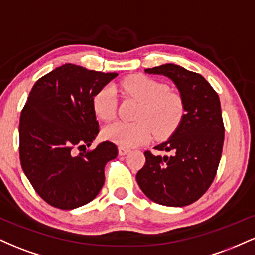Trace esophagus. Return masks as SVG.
<instances>
[{
    "label": "esophagus",
    "mask_w": 255,
    "mask_h": 255,
    "mask_svg": "<svg viewBox=\"0 0 255 255\" xmlns=\"http://www.w3.org/2000/svg\"><path fill=\"white\" fill-rule=\"evenodd\" d=\"M129 148H126V147H122V146H120L119 147V154L120 156H125V154L129 153Z\"/></svg>",
    "instance_id": "1"
}]
</instances>
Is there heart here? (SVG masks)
<instances>
[{
	"instance_id": "b5f03b06",
	"label": "heart",
	"mask_w": 255,
	"mask_h": 255,
	"mask_svg": "<svg viewBox=\"0 0 255 255\" xmlns=\"http://www.w3.org/2000/svg\"><path fill=\"white\" fill-rule=\"evenodd\" d=\"M127 97L140 102L134 124L115 122L103 129L107 140L122 147H134L152 136L164 139L180 126L184 115V102L176 91L145 75H130L120 83ZM93 111L103 121H110L116 114V93L113 86H104L93 96Z\"/></svg>"
}]
</instances>
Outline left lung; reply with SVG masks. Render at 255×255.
Masks as SVG:
<instances>
[{"label":"left lung","instance_id":"1","mask_svg":"<svg viewBox=\"0 0 255 255\" xmlns=\"http://www.w3.org/2000/svg\"><path fill=\"white\" fill-rule=\"evenodd\" d=\"M164 75L176 85L184 102L182 121L156 150L170 156L145 152V165L136 182L144 194L164 206L182 207L197 201L213 182L224 141L221 102L203 75L174 63L145 69Z\"/></svg>","mask_w":255,"mask_h":255}]
</instances>
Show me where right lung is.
Returning a JSON list of instances; mask_svg holds the SVG:
<instances>
[{"instance_id":"add662e5","label":"right lung","mask_w":255,"mask_h":255,"mask_svg":"<svg viewBox=\"0 0 255 255\" xmlns=\"http://www.w3.org/2000/svg\"><path fill=\"white\" fill-rule=\"evenodd\" d=\"M118 73L89 71L66 63L38 79L20 115V162L39 197L51 206L73 210L89 204L103 187L105 164L118 147L101 142L93 96ZM85 151L75 154V149Z\"/></svg>"}]
</instances>
